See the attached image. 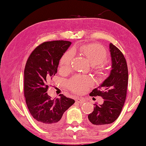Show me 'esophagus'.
I'll return each instance as SVG.
<instances>
[{
  "label": "esophagus",
  "instance_id": "obj_1",
  "mask_svg": "<svg viewBox=\"0 0 146 146\" xmlns=\"http://www.w3.org/2000/svg\"><path fill=\"white\" fill-rule=\"evenodd\" d=\"M76 102L80 103V104H84V103L85 102V100L83 99V98H76Z\"/></svg>",
  "mask_w": 146,
  "mask_h": 146
}]
</instances>
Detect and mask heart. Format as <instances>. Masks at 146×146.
I'll list each match as a JSON object with an SVG mask.
<instances>
[{
    "mask_svg": "<svg viewBox=\"0 0 146 146\" xmlns=\"http://www.w3.org/2000/svg\"><path fill=\"white\" fill-rule=\"evenodd\" d=\"M78 50L86 56L87 59L93 65L94 72L100 77L106 74L107 68L104 60L107 58V52L102 46L97 44L82 45ZM73 52L71 50L66 51L60 58L59 66L62 69L70 67L73 59ZM93 85V81L89 76L76 75L68 81V86L70 90L76 93H83Z\"/></svg>",
    "mask_w": 146,
    "mask_h": 146,
    "instance_id": "1",
    "label": "heart"
}]
</instances>
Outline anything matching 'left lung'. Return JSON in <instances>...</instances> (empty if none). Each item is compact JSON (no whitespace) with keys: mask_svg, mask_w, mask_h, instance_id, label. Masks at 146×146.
<instances>
[{"mask_svg":"<svg viewBox=\"0 0 146 146\" xmlns=\"http://www.w3.org/2000/svg\"><path fill=\"white\" fill-rule=\"evenodd\" d=\"M111 58L110 74L100 86L94 89L89 95L100 96L104 99L102 104H94V110L89 114L92 125L104 127L117 119L122 110L127 96L128 68L124 55L117 47L110 44Z\"/></svg>","mask_w":146,"mask_h":146,"instance_id":"left-lung-1","label":"left lung"}]
</instances>
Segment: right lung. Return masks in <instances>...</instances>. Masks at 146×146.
<instances>
[{
    "mask_svg": "<svg viewBox=\"0 0 146 146\" xmlns=\"http://www.w3.org/2000/svg\"><path fill=\"white\" fill-rule=\"evenodd\" d=\"M64 40L39 45L28 58L24 70V95L27 106L38 124L44 129H55L61 124L62 115L74 100L63 95L51 99L48 82L57 72L59 60L71 45Z\"/></svg>",
    "mask_w": 146,
    "mask_h": 146,
    "instance_id": "add662e5",
    "label": "right lung"
}]
</instances>
